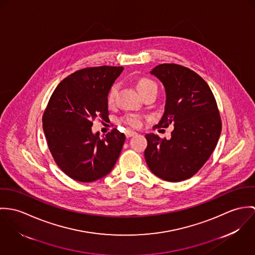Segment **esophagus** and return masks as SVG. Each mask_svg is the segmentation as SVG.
I'll return each mask as SVG.
<instances>
[{
  "label": "esophagus",
  "instance_id": "obj_1",
  "mask_svg": "<svg viewBox=\"0 0 255 255\" xmlns=\"http://www.w3.org/2000/svg\"><path fill=\"white\" fill-rule=\"evenodd\" d=\"M136 135H137V133H136L135 131L127 130V131L125 132V136H126L127 138H131V137H134V136H136Z\"/></svg>",
  "mask_w": 255,
  "mask_h": 255
}]
</instances>
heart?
Listing matches in <instances>:
<instances>
[{
    "mask_svg": "<svg viewBox=\"0 0 255 255\" xmlns=\"http://www.w3.org/2000/svg\"><path fill=\"white\" fill-rule=\"evenodd\" d=\"M136 87H137V90L139 91V93L141 94V96L144 95L147 92L152 91V90H157V86L155 84V82H153L151 79L146 78V77L139 78L136 82ZM117 89H118V86L116 84L111 88V90L109 92V95H108V103L109 104H113V102L114 101V97H115L116 92H117ZM124 121H125L126 124H128L132 127H139L141 123V117L139 115H135V114L127 115L125 117Z\"/></svg>",
    "mask_w": 255,
    "mask_h": 255,
    "instance_id": "b5f03b06",
    "label": "heart"
}]
</instances>
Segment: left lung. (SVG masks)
<instances>
[{
	"mask_svg": "<svg viewBox=\"0 0 255 255\" xmlns=\"http://www.w3.org/2000/svg\"><path fill=\"white\" fill-rule=\"evenodd\" d=\"M150 74L166 93L165 110L154 128L174 125L169 140L146 134L144 158L150 171L168 182L193 177L208 160L219 140L222 123L207 83L188 67L163 63Z\"/></svg>",
	"mask_w": 255,
	"mask_h": 255,
	"instance_id": "obj_1",
	"label": "left lung"
}]
</instances>
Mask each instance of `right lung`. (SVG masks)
Here are the masks:
<instances>
[{"mask_svg":"<svg viewBox=\"0 0 255 255\" xmlns=\"http://www.w3.org/2000/svg\"><path fill=\"white\" fill-rule=\"evenodd\" d=\"M122 66L75 71L55 89L43 114V130L57 164L71 179L90 183L108 175L121 152L125 135L116 128L103 139L93 121L109 118L108 95Z\"/></svg>","mask_w":255,"mask_h":255,"instance_id":"add662e5","label":"right lung"}]
</instances>
